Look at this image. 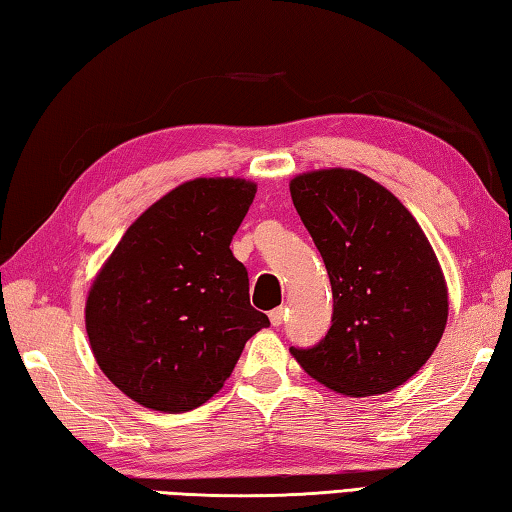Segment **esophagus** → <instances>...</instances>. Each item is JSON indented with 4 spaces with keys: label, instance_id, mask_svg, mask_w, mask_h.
I'll return each instance as SVG.
<instances>
[{
    "label": "esophagus",
    "instance_id": "obj_1",
    "mask_svg": "<svg viewBox=\"0 0 512 512\" xmlns=\"http://www.w3.org/2000/svg\"><path fill=\"white\" fill-rule=\"evenodd\" d=\"M268 318H271L273 327H280V325L284 323V318H287V309H284V307H277V309H273V311H271V314H268Z\"/></svg>",
    "mask_w": 512,
    "mask_h": 512
}]
</instances>
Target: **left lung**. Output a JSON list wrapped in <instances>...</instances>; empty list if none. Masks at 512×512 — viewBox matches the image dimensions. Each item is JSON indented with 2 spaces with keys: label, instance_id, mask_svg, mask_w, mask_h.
Returning <instances> with one entry per match:
<instances>
[{
  "label": "left lung",
  "instance_id": "1",
  "mask_svg": "<svg viewBox=\"0 0 512 512\" xmlns=\"http://www.w3.org/2000/svg\"><path fill=\"white\" fill-rule=\"evenodd\" d=\"M291 198L332 284V327L291 348L307 375L348 397L381 395L418 372L447 325V284L418 221L375 180L320 169Z\"/></svg>",
  "mask_w": 512,
  "mask_h": 512
}]
</instances>
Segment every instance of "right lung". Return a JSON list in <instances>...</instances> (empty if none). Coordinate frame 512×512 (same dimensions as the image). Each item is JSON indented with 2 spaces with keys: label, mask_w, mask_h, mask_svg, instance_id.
<instances>
[{
  "label": "right lung",
  "mask_w": 512,
  "mask_h": 512,
  "mask_svg": "<svg viewBox=\"0 0 512 512\" xmlns=\"http://www.w3.org/2000/svg\"><path fill=\"white\" fill-rule=\"evenodd\" d=\"M257 185L196 178L137 219L94 280L85 329L112 384L153 411L205 404L268 316L250 307L248 271L230 241Z\"/></svg>",
  "instance_id": "1"
}]
</instances>
